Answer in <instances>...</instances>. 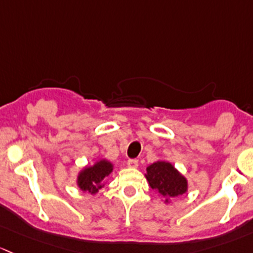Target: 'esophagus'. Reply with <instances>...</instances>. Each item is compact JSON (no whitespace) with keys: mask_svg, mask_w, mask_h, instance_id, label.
Instances as JSON below:
<instances>
[{"mask_svg":"<svg viewBox=\"0 0 253 253\" xmlns=\"http://www.w3.org/2000/svg\"><path fill=\"white\" fill-rule=\"evenodd\" d=\"M137 166H139V161L137 160H135V158L127 160V167H130V168H137Z\"/></svg>","mask_w":253,"mask_h":253,"instance_id":"obj_1","label":"esophagus"}]
</instances>
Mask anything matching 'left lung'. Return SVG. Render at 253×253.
Segmentation results:
<instances>
[{
  "mask_svg": "<svg viewBox=\"0 0 253 253\" xmlns=\"http://www.w3.org/2000/svg\"><path fill=\"white\" fill-rule=\"evenodd\" d=\"M148 184L161 196L175 197L183 195L187 190L186 179L178 173L175 168L168 162H156L147 167Z\"/></svg>",
  "mask_w": 253,
  "mask_h": 253,
  "instance_id": "8db88e82",
  "label": "left lung"
}]
</instances>
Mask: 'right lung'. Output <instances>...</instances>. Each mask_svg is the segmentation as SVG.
<instances>
[{"label": "right lung", "instance_id": "obj_1", "mask_svg": "<svg viewBox=\"0 0 253 253\" xmlns=\"http://www.w3.org/2000/svg\"><path fill=\"white\" fill-rule=\"evenodd\" d=\"M112 170H113L112 163L106 160L98 161L93 167H87L86 169L80 171L79 176H78V185L83 191L96 194L103 186V179L107 178Z\"/></svg>", "mask_w": 253, "mask_h": 253}]
</instances>
